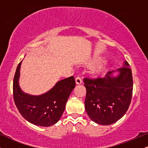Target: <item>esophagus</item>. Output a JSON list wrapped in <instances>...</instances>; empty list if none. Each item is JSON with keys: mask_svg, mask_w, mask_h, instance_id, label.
Instances as JSON below:
<instances>
[{"mask_svg": "<svg viewBox=\"0 0 148 148\" xmlns=\"http://www.w3.org/2000/svg\"><path fill=\"white\" fill-rule=\"evenodd\" d=\"M75 82L76 85H80L82 84V80L80 77H76L75 79Z\"/></svg>", "mask_w": 148, "mask_h": 148, "instance_id": "obj_1", "label": "esophagus"}]
</instances>
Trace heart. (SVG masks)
Listing matches in <instances>:
<instances>
[{
    "instance_id": "b5f03b06",
    "label": "heart",
    "mask_w": 148,
    "mask_h": 148,
    "mask_svg": "<svg viewBox=\"0 0 148 148\" xmlns=\"http://www.w3.org/2000/svg\"><path fill=\"white\" fill-rule=\"evenodd\" d=\"M105 62L104 58H97L95 59L92 62V65L93 66H100L103 62ZM108 68L106 66H101V67H97L95 69V71L93 72V74L95 77H101V76H103L106 73L108 72Z\"/></svg>"
}]
</instances>
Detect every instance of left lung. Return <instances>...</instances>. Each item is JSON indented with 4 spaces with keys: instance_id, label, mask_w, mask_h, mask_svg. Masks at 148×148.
I'll return each instance as SVG.
<instances>
[{
    "instance_id": "1",
    "label": "left lung",
    "mask_w": 148,
    "mask_h": 148,
    "mask_svg": "<svg viewBox=\"0 0 148 148\" xmlns=\"http://www.w3.org/2000/svg\"><path fill=\"white\" fill-rule=\"evenodd\" d=\"M85 108L93 122L101 125L116 123L126 113L133 90L132 69L127 61L121 68L103 79H84Z\"/></svg>"
}]
</instances>
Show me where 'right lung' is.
Segmentation results:
<instances>
[{
    "mask_svg": "<svg viewBox=\"0 0 148 148\" xmlns=\"http://www.w3.org/2000/svg\"><path fill=\"white\" fill-rule=\"evenodd\" d=\"M21 62L17 66L13 81L15 104L22 116L29 123L50 127L59 121L71 92L75 87L74 76L58 81L49 91L40 95L25 93L19 86Z\"/></svg>",
    "mask_w": 148,
    "mask_h": 148,
    "instance_id": "1",
    "label": "right lung"
}]
</instances>
